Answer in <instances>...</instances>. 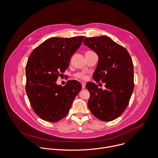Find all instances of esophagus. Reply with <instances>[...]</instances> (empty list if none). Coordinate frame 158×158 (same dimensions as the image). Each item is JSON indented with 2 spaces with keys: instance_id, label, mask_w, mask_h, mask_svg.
<instances>
[{
  "instance_id": "esophagus-1",
  "label": "esophagus",
  "mask_w": 158,
  "mask_h": 158,
  "mask_svg": "<svg viewBox=\"0 0 158 158\" xmlns=\"http://www.w3.org/2000/svg\"><path fill=\"white\" fill-rule=\"evenodd\" d=\"M82 89H84L85 87V82H82Z\"/></svg>"
}]
</instances>
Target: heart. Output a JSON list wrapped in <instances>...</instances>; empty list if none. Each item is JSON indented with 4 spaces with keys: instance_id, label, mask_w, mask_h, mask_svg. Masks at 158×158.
I'll return each instance as SVG.
<instances>
[{
    "instance_id": "1",
    "label": "heart",
    "mask_w": 158,
    "mask_h": 158,
    "mask_svg": "<svg viewBox=\"0 0 158 158\" xmlns=\"http://www.w3.org/2000/svg\"><path fill=\"white\" fill-rule=\"evenodd\" d=\"M76 77L82 79H86V76L83 74V73H78L76 74Z\"/></svg>"
}]
</instances>
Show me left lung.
<instances>
[{
  "label": "left lung",
  "mask_w": 158,
  "mask_h": 158,
  "mask_svg": "<svg viewBox=\"0 0 158 158\" xmlns=\"http://www.w3.org/2000/svg\"><path fill=\"white\" fill-rule=\"evenodd\" d=\"M84 44L99 57L93 79L106 84L102 90L94 82L87 83L88 107L101 121L114 120L126 109L134 89L132 59L124 47L107 36L85 37Z\"/></svg>",
  "instance_id": "left-lung-1"
}]
</instances>
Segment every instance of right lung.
<instances>
[{
	"mask_svg": "<svg viewBox=\"0 0 158 158\" xmlns=\"http://www.w3.org/2000/svg\"><path fill=\"white\" fill-rule=\"evenodd\" d=\"M84 37L50 38L37 47L28 59L26 93L34 111L44 121L56 123L63 119L82 89L75 80L69 81L64 87L56 82L68 67Z\"/></svg>",
	"mask_w": 158,
	"mask_h": 158,
	"instance_id": "1",
	"label": "right lung"
}]
</instances>
